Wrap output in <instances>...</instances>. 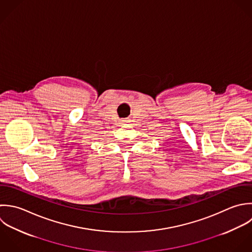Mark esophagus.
Here are the masks:
<instances>
[{
    "instance_id": "34e87169",
    "label": "esophagus",
    "mask_w": 252,
    "mask_h": 252,
    "mask_svg": "<svg viewBox=\"0 0 252 252\" xmlns=\"http://www.w3.org/2000/svg\"><path fill=\"white\" fill-rule=\"evenodd\" d=\"M122 122H123V123H125V122H126V121H125V120H123V121H122Z\"/></svg>"
}]
</instances>
